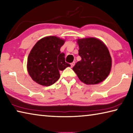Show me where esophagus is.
<instances>
[{"instance_id": "34e87169", "label": "esophagus", "mask_w": 133, "mask_h": 133, "mask_svg": "<svg viewBox=\"0 0 133 133\" xmlns=\"http://www.w3.org/2000/svg\"><path fill=\"white\" fill-rule=\"evenodd\" d=\"M75 62H73V63H71L70 64V65H71V67H73L74 66H75Z\"/></svg>"}]
</instances>
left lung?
I'll return each mask as SVG.
<instances>
[{
	"label": "left lung",
	"instance_id": "left-lung-1",
	"mask_svg": "<svg viewBox=\"0 0 133 133\" xmlns=\"http://www.w3.org/2000/svg\"><path fill=\"white\" fill-rule=\"evenodd\" d=\"M82 60L73 67L81 82L86 84L102 82L110 73L111 57L107 46L94 37L77 40Z\"/></svg>",
	"mask_w": 133,
	"mask_h": 133
}]
</instances>
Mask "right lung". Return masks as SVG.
I'll return each mask as SVG.
<instances>
[{
    "instance_id": "add662e5",
    "label": "right lung",
    "mask_w": 133,
    "mask_h": 133,
    "mask_svg": "<svg viewBox=\"0 0 133 133\" xmlns=\"http://www.w3.org/2000/svg\"><path fill=\"white\" fill-rule=\"evenodd\" d=\"M64 42L59 37L48 36L33 46L28 56L27 69L35 82L45 86L52 85L59 79V71L70 67L65 62L64 53L60 51Z\"/></svg>"
}]
</instances>
